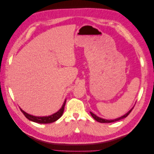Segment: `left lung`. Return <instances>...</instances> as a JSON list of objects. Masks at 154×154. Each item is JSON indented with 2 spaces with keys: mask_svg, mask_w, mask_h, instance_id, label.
<instances>
[{
  "mask_svg": "<svg viewBox=\"0 0 154 154\" xmlns=\"http://www.w3.org/2000/svg\"><path fill=\"white\" fill-rule=\"evenodd\" d=\"M134 107H133V108H132V109H130V111H128L127 114H125V115L123 116H122V117H120V118H117V119H112V120H107V119H102V118L98 117V116H97L96 115H95L94 114H93L92 112H90V113H91V116H92V118H94L96 121H97V122H100V123H112V122H117V121H119V120H120V119H122L125 118L126 117H127V116L130 114V113L131 112V111H132V109H134Z\"/></svg>",
  "mask_w": 154,
  "mask_h": 154,
  "instance_id": "8db88e82",
  "label": "left lung"
}]
</instances>
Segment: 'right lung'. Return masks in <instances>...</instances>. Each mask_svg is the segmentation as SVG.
I'll use <instances>...</instances> for the list:
<instances>
[{"instance_id":"obj_1","label":"right lung","mask_w":154,"mask_h":154,"mask_svg":"<svg viewBox=\"0 0 154 154\" xmlns=\"http://www.w3.org/2000/svg\"><path fill=\"white\" fill-rule=\"evenodd\" d=\"M66 103V100L64 101V103L62 106V108L60 109L57 112L53 114V115H51L49 116H44V117H37V116H32V115H30L29 114L26 113V112L22 110L20 108V109L22 112L23 113V114L26 116V118L30 121H32V122H35V123H42V124L51 123H53V122H56V121L58 120L62 116Z\"/></svg>"}]
</instances>
